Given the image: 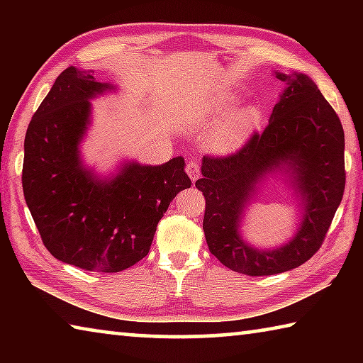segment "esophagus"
I'll list each match as a JSON object with an SVG mask.
<instances>
[{
	"instance_id": "obj_1",
	"label": "esophagus",
	"mask_w": 363,
	"mask_h": 363,
	"mask_svg": "<svg viewBox=\"0 0 363 363\" xmlns=\"http://www.w3.org/2000/svg\"><path fill=\"white\" fill-rule=\"evenodd\" d=\"M186 171H187L190 179L195 182L200 177V164H199V162H189L187 167H186Z\"/></svg>"
}]
</instances>
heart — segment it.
I'll return each mask as SVG.
<instances>
[{"label": "heart", "mask_w": 363, "mask_h": 363, "mask_svg": "<svg viewBox=\"0 0 363 363\" xmlns=\"http://www.w3.org/2000/svg\"><path fill=\"white\" fill-rule=\"evenodd\" d=\"M238 96L233 93H225L218 99L208 104L203 112V118L210 123L219 121L225 113L237 106ZM261 123V112L256 106H247L237 108L229 116L219 123L208 138V147L214 153H230L240 149L247 140L253 136Z\"/></svg>", "instance_id": "heart-1"}]
</instances>
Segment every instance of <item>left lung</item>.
Instances as JSON below:
<instances>
[{"mask_svg": "<svg viewBox=\"0 0 363 363\" xmlns=\"http://www.w3.org/2000/svg\"><path fill=\"white\" fill-rule=\"evenodd\" d=\"M285 83L269 125L243 149L224 158L203 157L195 186L206 200L205 238L211 255L238 274L286 272L314 256L341 203L344 131L333 107L304 73H280ZM286 174L300 200L301 220L291 241L262 250L242 240L240 227L267 177Z\"/></svg>", "mask_w": 363, "mask_h": 363, "instance_id": "1", "label": "left lung"}]
</instances>
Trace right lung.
Instances as JSON below:
<instances>
[{
  "mask_svg": "<svg viewBox=\"0 0 363 363\" xmlns=\"http://www.w3.org/2000/svg\"><path fill=\"white\" fill-rule=\"evenodd\" d=\"M115 89L97 82L94 70L69 67L23 143V195L43 243L56 259L93 272H120L149 255L160 219L192 186L182 157L158 167L125 162L112 176L86 167L79 144L91 125V99Z\"/></svg>",
  "mask_w": 363,
  "mask_h": 363,
  "instance_id": "obj_1",
  "label": "right lung"
}]
</instances>
